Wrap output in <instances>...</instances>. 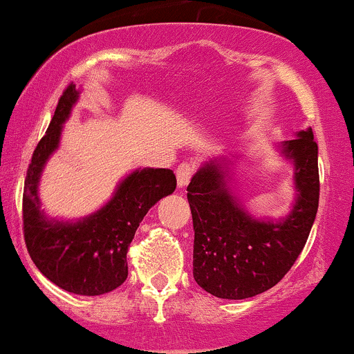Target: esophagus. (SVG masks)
<instances>
[{
    "label": "esophagus",
    "mask_w": 354,
    "mask_h": 354,
    "mask_svg": "<svg viewBox=\"0 0 354 354\" xmlns=\"http://www.w3.org/2000/svg\"><path fill=\"white\" fill-rule=\"evenodd\" d=\"M194 174V165L188 163V161H185V163L178 165L176 168V180H178V186L180 188H185L186 185H188L191 176Z\"/></svg>",
    "instance_id": "34e87169"
}]
</instances>
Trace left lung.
Here are the masks:
<instances>
[{
	"label": "left lung",
	"instance_id": "left-lung-1",
	"mask_svg": "<svg viewBox=\"0 0 354 354\" xmlns=\"http://www.w3.org/2000/svg\"><path fill=\"white\" fill-rule=\"evenodd\" d=\"M295 163L299 199L282 223L250 218L234 201L221 165L207 163L188 186L194 225L193 275L219 299L242 300L269 290L283 279L304 250L318 211L320 174L313 131L283 143Z\"/></svg>",
	"mask_w": 354,
	"mask_h": 354
}]
</instances>
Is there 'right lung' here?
Masks as SVG:
<instances>
[{"label": "right lung", "mask_w": 354, "mask_h": 354, "mask_svg": "<svg viewBox=\"0 0 354 354\" xmlns=\"http://www.w3.org/2000/svg\"><path fill=\"white\" fill-rule=\"evenodd\" d=\"M69 84L57 102L49 129L29 163L23 193V234L28 252L41 274L77 295H104L127 280V252L148 209L176 189L171 169H140L118 186L117 193L95 214L79 223L48 221L41 214L37 181L49 155L57 148L62 123L77 100Z\"/></svg>", "instance_id": "obj_1"}]
</instances>
